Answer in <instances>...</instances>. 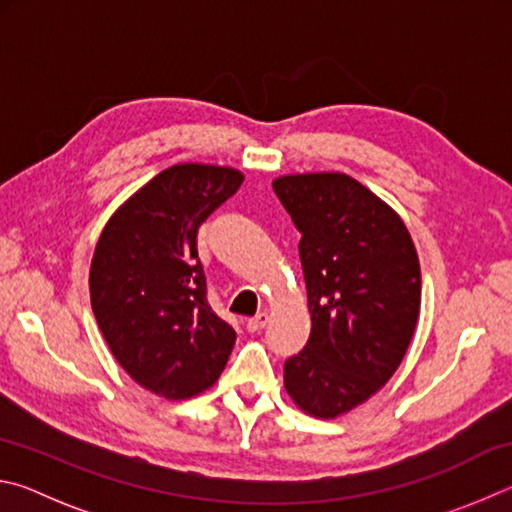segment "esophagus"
<instances>
[{
	"mask_svg": "<svg viewBox=\"0 0 512 512\" xmlns=\"http://www.w3.org/2000/svg\"><path fill=\"white\" fill-rule=\"evenodd\" d=\"M268 323V314L266 311H262V314H257L255 318H250L246 323V329L248 332H259V329H264Z\"/></svg>",
	"mask_w": 512,
	"mask_h": 512,
	"instance_id": "34e87169",
	"label": "esophagus"
}]
</instances>
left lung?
<instances>
[{"label": "left lung", "instance_id": "obj_1", "mask_svg": "<svg viewBox=\"0 0 512 512\" xmlns=\"http://www.w3.org/2000/svg\"><path fill=\"white\" fill-rule=\"evenodd\" d=\"M273 189L302 235L311 314L284 388L305 413L334 420L402 363L420 316L418 253L400 214L345 173L280 176Z\"/></svg>", "mask_w": 512, "mask_h": 512}]
</instances>
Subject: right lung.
<instances>
[{"label":"right lung","instance_id":"add662e5","mask_svg":"<svg viewBox=\"0 0 512 512\" xmlns=\"http://www.w3.org/2000/svg\"><path fill=\"white\" fill-rule=\"evenodd\" d=\"M244 183L214 164H173L110 216L94 248L90 300L119 366L167 400L210 388L237 334L207 302L196 235Z\"/></svg>","mask_w":512,"mask_h":512}]
</instances>
